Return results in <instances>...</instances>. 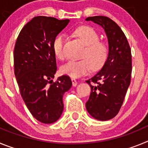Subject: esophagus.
Listing matches in <instances>:
<instances>
[{
	"label": "esophagus",
	"mask_w": 148,
	"mask_h": 148,
	"mask_svg": "<svg viewBox=\"0 0 148 148\" xmlns=\"http://www.w3.org/2000/svg\"><path fill=\"white\" fill-rule=\"evenodd\" d=\"M71 81L73 82V87H76L77 84H78V82L75 80V78H71Z\"/></svg>",
	"instance_id": "34e87169"
}]
</instances>
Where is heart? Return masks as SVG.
<instances>
[{"instance_id": "heart-1", "label": "heart", "mask_w": 148, "mask_h": 148, "mask_svg": "<svg viewBox=\"0 0 148 148\" xmlns=\"http://www.w3.org/2000/svg\"><path fill=\"white\" fill-rule=\"evenodd\" d=\"M74 35L82 41L85 47L78 61H69L62 65L61 72L71 78H78L85 75L92 68L98 70L102 67L109 56V47L104 40H99V35L92 27L82 26L75 29ZM66 36L59 34L53 41V50L58 59H64V52Z\"/></svg>"}]
</instances>
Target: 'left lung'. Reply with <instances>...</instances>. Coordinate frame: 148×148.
<instances>
[{
    "label": "left lung",
    "mask_w": 148,
    "mask_h": 148,
    "mask_svg": "<svg viewBox=\"0 0 148 148\" xmlns=\"http://www.w3.org/2000/svg\"><path fill=\"white\" fill-rule=\"evenodd\" d=\"M105 30L109 56L102 69L86 81L91 87L86 102L88 113L95 119L107 121L118 114L130 86L132 73L131 49L119 26L106 16L88 17Z\"/></svg>",
    "instance_id": "left-lung-1"
}]
</instances>
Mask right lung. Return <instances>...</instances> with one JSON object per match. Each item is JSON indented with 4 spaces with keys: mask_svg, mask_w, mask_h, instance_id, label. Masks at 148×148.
Masks as SVG:
<instances>
[{
    "mask_svg": "<svg viewBox=\"0 0 148 148\" xmlns=\"http://www.w3.org/2000/svg\"><path fill=\"white\" fill-rule=\"evenodd\" d=\"M69 22L35 17L23 27L14 48V70L21 95L31 114L44 124L60 118L63 95L72 86L66 75L53 82L57 71L53 41Z\"/></svg>",
    "mask_w": 148,
    "mask_h": 148,
    "instance_id": "obj_1",
    "label": "right lung"
}]
</instances>
